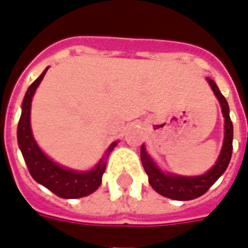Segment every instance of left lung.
<instances>
[{"mask_svg": "<svg viewBox=\"0 0 248 248\" xmlns=\"http://www.w3.org/2000/svg\"><path fill=\"white\" fill-rule=\"evenodd\" d=\"M207 82L210 84L214 95L219 100L222 113L225 117V139L220 155L217 160L216 165L210 170L197 177H184L177 174H169L160 170V168L153 162L149 155L146 153L145 146H141V162L146 174L149 177V184L155 190L166 197L176 201H190L198 198L210 189V186L219 178L229 166L232 153V123H231L230 113H229V104L225 96L220 93L219 88L214 80L207 78Z\"/></svg>", "mask_w": 248, "mask_h": 248, "instance_id": "left-lung-1", "label": "left lung"}]
</instances>
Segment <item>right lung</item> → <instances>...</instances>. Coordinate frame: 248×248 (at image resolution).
<instances>
[{
	"label": "right lung",
	"instance_id": "1",
	"mask_svg": "<svg viewBox=\"0 0 248 248\" xmlns=\"http://www.w3.org/2000/svg\"><path fill=\"white\" fill-rule=\"evenodd\" d=\"M47 70L48 67L41 74V77L31 83V86L29 87L26 95L23 97L22 113L17 129L18 145L22 152V156L30 174L38 184L47 187L48 190H51L54 194H57L61 198L86 197L93 193L102 184L103 173L107 166V158L116 146L117 141L112 142L108 146L102 160L97 162V165L92 170L88 171L71 170L58 165L39 149V146L32 137L31 126H30V109H31L34 92L39 86V83L42 82Z\"/></svg>",
	"mask_w": 248,
	"mask_h": 248
}]
</instances>
